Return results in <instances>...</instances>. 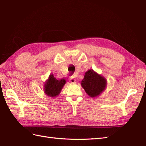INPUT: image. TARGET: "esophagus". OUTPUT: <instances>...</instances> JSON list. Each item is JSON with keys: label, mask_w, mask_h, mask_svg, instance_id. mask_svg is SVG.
Segmentation results:
<instances>
[{"label": "esophagus", "mask_w": 146, "mask_h": 146, "mask_svg": "<svg viewBox=\"0 0 146 146\" xmlns=\"http://www.w3.org/2000/svg\"><path fill=\"white\" fill-rule=\"evenodd\" d=\"M69 80L70 81V83H74L76 82V80L74 76H71L69 78Z\"/></svg>", "instance_id": "esophagus-1"}]
</instances>
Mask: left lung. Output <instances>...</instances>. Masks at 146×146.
<instances>
[{
  "label": "left lung",
  "instance_id": "8db88e82",
  "mask_svg": "<svg viewBox=\"0 0 146 146\" xmlns=\"http://www.w3.org/2000/svg\"><path fill=\"white\" fill-rule=\"evenodd\" d=\"M106 84L105 78L97 74L92 70L86 72L84 79L81 81L82 87L91 98L98 96L105 89Z\"/></svg>",
  "mask_w": 146,
  "mask_h": 146
}]
</instances>
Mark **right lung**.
I'll return each mask as SVG.
<instances>
[{
	"instance_id": "obj_1",
	"label": "right lung",
	"mask_w": 146,
	"mask_h": 146,
	"mask_svg": "<svg viewBox=\"0 0 146 146\" xmlns=\"http://www.w3.org/2000/svg\"><path fill=\"white\" fill-rule=\"evenodd\" d=\"M65 83V79L58 80L51 74L44 85V92L47 96L54 98L60 94Z\"/></svg>"
}]
</instances>
